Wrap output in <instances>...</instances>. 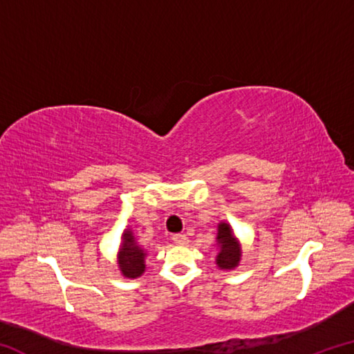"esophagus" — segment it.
<instances>
[{
  "label": "esophagus",
  "instance_id": "1",
  "mask_svg": "<svg viewBox=\"0 0 354 354\" xmlns=\"http://www.w3.org/2000/svg\"><path fill=\"white\" fill-rule=\"evenodd\" d=\"M171 241L175 242L176 245H187L189 243V239H187V236H184V234H175L171 237Z\"/></svg>",
  "mask_w": 354,
  "mask_h": 354
}]
</instances>
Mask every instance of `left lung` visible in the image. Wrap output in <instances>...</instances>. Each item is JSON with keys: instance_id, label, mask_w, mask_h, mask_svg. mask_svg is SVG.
I'll return each mask as SVG.
<instances>
[{"instance_id": "left-lung-1", "label": "left lung", "mask_w": 354, "mask_h": 354, "mask_svg": "<svg viewBox=\"0 0 354 354\" xmlns=\"http://www.w3.org/2000/svg\"><path fill=\"white\" fill-rule=\"evenodd\" d=\"M215 248H217L215 263L220 270H234L239 267V262L242 259V245L227 221L221 220L217 226Z\"/></svg>"}]
</instances>
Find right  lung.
<instances>
[{
    "instance_id": "obj_1",
    "label": "right lung",
    "mask_w": 354,
    "mask_h": 354,
    "mask_svg": "<svg viewBox=\"0 0 354 354\" xmlns=\"http://www.w3.org/2000/svg\"><path fill=\"white\" fill-rule=\"evenodd\" d=\"M147 250L136 241L134 232L131 227H127L122 232V242L117 251V266L120 273L124 278L136 279L145 273Z\"/></svg>"
}]
</instances>
